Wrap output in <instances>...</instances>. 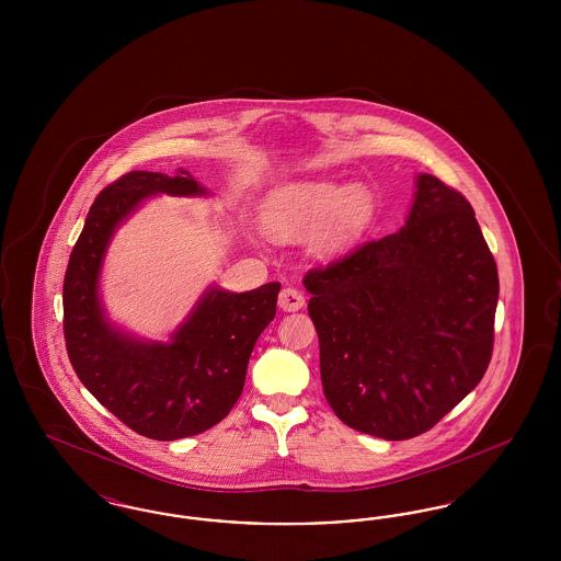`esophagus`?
Wrapping results in <instances>:
<instances>
[{
	"label": "esophagus",
	"mask_w": 561,
	"mask_h": 561,
	"mask_svg": "<svg viewBox=\"0 0 561 561\" xmlns=\"http://www.w3.org/2000/svg\"><path fill=\"white\" fill-rule=\"evenodd\" d=\"M277 305L282 311H298L305 305V296L296 288H284L277 298Z\"/></svg>",
	"instance_id": "34e87169"
}]
</instances>
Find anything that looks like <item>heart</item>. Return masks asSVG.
I'll return each instance as SVG.
<instances>
[{
  "label": "heart",
  "mask_w": 561,
  "mask_h": 561,
  "mask_svg": "<svg viewBox=\"0 0 561 561\" xmlns=\"http://www.w3.org/2000/svg\"><path fill=\"white\" fill-rule=\"evenodd\" d=\"M376 216V195L364 183L298 181L275 188L261 214L273 240H302L309 232L311 250L339 256L366 236Z\"/></svg>",
  "instance_id": "1"
}]
</instances>
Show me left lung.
Segmentation results:
<instances>
[{"label": "left lung", "instance_id": "1", "mask_svg": "<svg viewBox=\"0 0 561 561\" xmlns=\"http://www.w3.org/2000/svg\"><path fill=\"white\" fill-rule=\"evenodd\" d=\"M320 339L323 396L362 433L410 439L439 423L488 370L499 271L471 204L416 176L398 233L302 279Z\"/></svg>", "mask_w": 561, "mask_h": 561}]
</instances>
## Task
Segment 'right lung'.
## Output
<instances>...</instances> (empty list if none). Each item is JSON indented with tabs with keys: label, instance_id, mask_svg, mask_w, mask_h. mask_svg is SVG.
I'll return each instance as SVG.
<instances>
[{
	"label": "right lung",
	"instance_id": "obj_1",
	"mask_svg": "<svg viewBox=\"0 0 561 561\" xmlns=\"http://www.w3.org/2000/svg\"><path fill=\"white\" fill-rule=\"evenodd\" d=\"M206 197L187 170H134L103 188L85 216L62 284L65 341L83 387L124 425L158 442L220 423L240 400L248 362L275 318L282 284L250 293L206 288L170 341H145L108 320L101 273L117 229L149 197Z\"/></svg>",
	"mask_w": 561,
	"mask_h": 561
}]
</instances>
